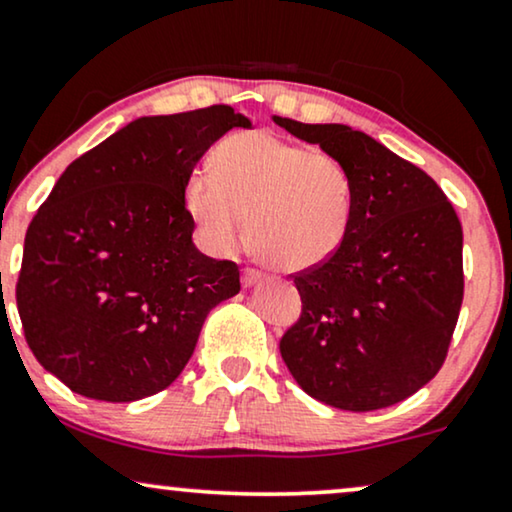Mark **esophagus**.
<instances>
[{"label":"esophagus","instance_id":"1","mask_svg":"<svg viewBox=\"0 0 512 512\" xmlns=\"http://www.w3.org/2000/svg\"><path fill=\"white\" fill-rule=\"evenodd\" d=\"M262 278H264L262 271H257V269H252V267L243 269V286H245V288L255 286V283H260Z\"/></svg>","mask_w":512,"mask_h":512}]
</instances>
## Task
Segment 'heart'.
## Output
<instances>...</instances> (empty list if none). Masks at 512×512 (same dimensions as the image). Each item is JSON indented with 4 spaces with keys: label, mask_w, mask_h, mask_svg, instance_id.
Returning <instances> with one entry per match:
<instances>
[{
    "label": "heart",
    "mask_w": 512,
    "mask_h": 512,
    "mask_svg": "<svg viewBox=\"0 0 512 512\" xmlns=\"http://www.w3.org/2000/svg\"><path fill=\"white\" fill-rule=\"evenodd\" d=\"M184 203L212 250L243 241L281 271L326 264L345 243L354 212V179L338 158L269 132H238L212 153V174L186 179Z\"/></svg>",
    "instance_id": "obj_1"
}]
</instances>
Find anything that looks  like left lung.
<instances>
[{"instance_id": "left-lung-1", "label": "left lung", "mask_w": 512, "mask_h": 512, "mask_svg": "<svg viewBox=\"0 0 512 512\" xmlns=\"http://www.w3.org/2000/svg\"><path fill=\"white\" fill-rule=\"evenodd\" d=\"M354 179L349 234L293 274L302 312L278 349L309 397L342 411L399 404L449 354L463 304V229L437 181L347 125L274 118Z\"/></svg>"}]
</instances>
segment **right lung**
I'll list each match as a JSON object with an SVG mask.
<instances>
[{"label":"right lung","instance_id":"right-lung-1","mask_svg":"<svg viewBox=\"0 0 512 512\" xmlns=\"http://www.w3.org/2000/svg\"><path fill=\"white\" fill-rule=\"evenodd\" d=\"M250 120L231 106L139 118L66 167L25 234L16 304L35 359L89 399L137 401L177 380L210 309L241 290L193 245L184 186Z\"/></svg>","mask_w":512,"mask_h":512}]
</instances>
